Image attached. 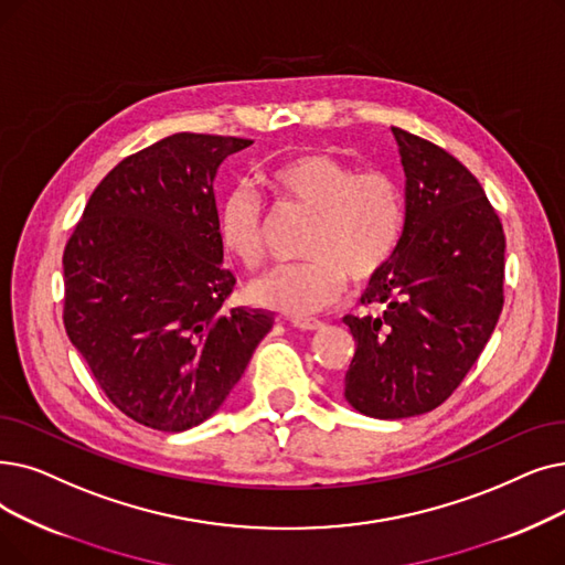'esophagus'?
Instances as JSON below:
<instances>
[{
  "label": "esophagus",
  "instance_id": "esophagus-1",
  "mask_svg": "<svg viewBox=\"0 0 565 565\" xmlns=\"http://www.w3.org/2000/svg\"><path fill=\"white\" fill-rule=\"evenodd\" d=\"M292 326H296L302 332H316V330L326 328V323L318 321V318H296V321H292Z\"/></svg>",
  "mask_w": 565,
  "mask_h": 565
}]
</instances>
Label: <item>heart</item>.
<instances>
[{
	"mask_svg": "<svg viewBox=\"0 0 565 565\" xmlns=\"http://www.w3.org/2000/svg\"><path fill=\"white\" fill-rule=\"evenodd\" d=\"M279 199L313 214L305 263L277 265L254 277L247 298L292 318L321 313L347 296L349 277L374 279L395 252L404 205L397 182L381 170H358L328 154L292 157L267 175ZM222 247L242 265H258L265 252V212L258 193L231 189L216 212Z\"/></svg>",
	"mask_w": 565,
	"mask_h": 565,
	"instance_id": "b5f03b06",
	"label": "heart"
}]
</instances>
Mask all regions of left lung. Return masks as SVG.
Wrapping results in <instances>:
<instances>
[{"mask_svg": "<svg viewBox=\"0 0 565 565\" xmlns=\"http://www.w3.org/2000/svg\"><path fill=\"white\" fill-rule=\"evenodd\" d=\"M406 175L404 228L360 302L343 316L355 355L343 397L399 420L444 404L480 358L503 309L505 235L480 182L434 142L390 127Z\"/></svg>", "mask_w": 565, "mask_h": 565, "instance_id": "obj_1", "label": "left lung"}]
</instances>
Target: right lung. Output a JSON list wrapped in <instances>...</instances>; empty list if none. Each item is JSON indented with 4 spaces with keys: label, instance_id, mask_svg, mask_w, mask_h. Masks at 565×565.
<instances>
[{
    "label": "right lung",
    "instance_id": "add662e5",
    "mask_svg": "<svg viewBox=\"0 0 565 565\" xmlns=\"http://www.w3.org/2000/svg\"><path fill=\"white\" fill-rule=\"evenodd\" d=\"M252 140L173 134L117 163L64 249V328L106 397L159 431L205 423L275 318L224 309L235 277L214 178Z\"/></svg>",
    "mask_w": 565,
    "mask_h": 565
}]
</instances>
